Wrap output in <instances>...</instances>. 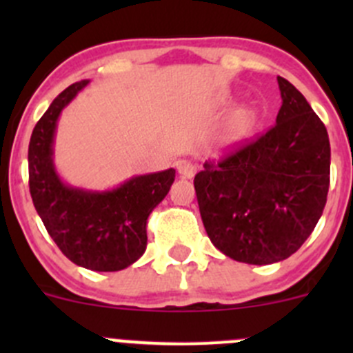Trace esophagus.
<instances>
[{
    "label": "esophagus",
    "instance_id": "1",
    "mask_svg": "<svg viewBox=\"0 0 353 353\" xmlns=\"http://www.w3.org/2000/svg\"><path fill=\"white\" fill-rule=\"evenodd\" d=\"M176 169L179 172V176L184 177V179H191L194 176V172H196V167L190 160H177Z\"/></svg>",
    "mask_w": 353,
    "mask_h": 353
}]
</instances>
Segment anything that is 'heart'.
I'll list each match as a JSON object with an SVG mask.
<instances>
[{
  "label": "heart",
  "instance_id": "1",
  "mask_svg": "<svg viewBox=\"0 0 353 353\" xmlns=\"http://www.w3.org/2000/svg\"><path fill=\"white\" fill-rule=\"evenodd\" d=\"M258 119L259 114L254 105L244 104L234 109L230 116L227 117L225 123H223L222 133H220V141H222L223 147L234 148L237 145L244 143L254 133Z\"/></svg>",
  "mask_w": 353,
  "mask_h": 353
}]
</instances>
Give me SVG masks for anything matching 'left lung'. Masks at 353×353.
Returning <instances> with one entry per match:
<instances>
[{
	"instance_id": "left-lung-1",
	"label": "left lung",
	"mask_w": 353,
	"mask_h": 353,
	"mask_svg": "<svg viewBox=\"0 0 353 353\" xmlns=\"http://www.w3.org/2000/svg\"><path fill=\"white\" fill-rule=\"evenodd\" d=\"M282 108L266 134L194 176L199 213L219 251L248 265L287 259L321 219L330 138L304 95L276 78Z\"/></svg>"
}]
</instances>
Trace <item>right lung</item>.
<instances>
[{"label":"right lung","instance_id":"obj_1","mask_svg":"<svg viewBox=\"0 0 353 353\" xmlns=\"http://www.w3.org/2000/svg\"><path fill=\"white\" fill-rule=\"evenodd\" d=\"M90 80L70 85L51 102L28 143L32 201L63 254L94 272H119L143 256L147 220L169 193L176 170L133 176L97 191L65 183L54 163V138L65 108Z\"/></svg>","mask_w":353,"mask_h":353}]
</instances>
